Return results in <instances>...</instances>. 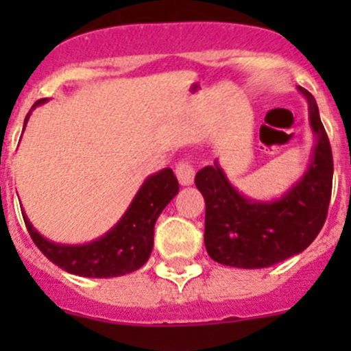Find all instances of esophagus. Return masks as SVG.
I'll use <instances>...</instances> for the list:
<instances>
[{"label":"esophagus","instance_id":"34e87169","mask_svg":"<svg viewBox=\"0 0 351 351\" xmlns=\"http://www.w3.org/2000/svg\"><path fill=\"white\" fill-rule=\"evenodd\" d=\"M176 176H178V182L182 183L183 186H189L193 183V178H195V169L190 165L189 161H180L176 165Z\"/></svg>","mask_w":351,"mask_h":351}]
</instances>
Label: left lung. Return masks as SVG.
<instances>
[{
  "label": "left lung",
  "mask_w": 351,
  "mask_h": 351,
  "mask_svg": "<svg viewBox=\"0 0 351 351\" xmlns=\"http://www.w3.org/2000/svg\"><path fill=\"white\" fill-rule=\"evenodd\" d=\"M314 147L304 175L282 197L258 200L234 189L221 165L205 166L195 185L205 200V250L217 263L267 268L299 254L326 221L332 186V154L316 100L302 86Z\"/></svg>",
  "instance_id": "left-lung-1"
}]
</instances>
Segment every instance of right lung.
<instances>
[{
  "label": "right lung",
  "mask_w": 351,
  "mask_h": 351,
  "mask_svg": "<svg viewBox=\"0 0 351 351\" xmlns=\"http://www.w3.org/2000/svg\"><path fill=\"white\" fill-rule=\"evenodd\" d=\"M45 101L47 98L35 101L25 117L23 130L34 108L40 107ZM178 190V180L173 175L171 168L149 175L137 190L120 221L104 236L84 244L51 241L32 226L25 210L22 214L30 238L38 250L67 274L88 278L122 277L139 270L149 260L154 246L156 221Z\"/></svg>",
  "instance_id": "obj_1"
}]
</instances>
